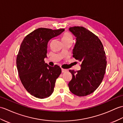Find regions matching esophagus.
Wrapping results in <instances>:
<instances>
[{
    "label": "esophagus",
    "mask_w": 123,
    "mask_h": 123,
    "mask_svg": "<svg viewBox=\"0 0 123 123\" xmlns=\"http://www.w3.org/2000/svg\"><path fill=\"white\" fill-rule=\"evenodd\" d=\"M66 71H67V69H63V68L62 69V73H65V72H66Z\"/></svg>",
    "instance_id": "obj_1"
}]
</instances>
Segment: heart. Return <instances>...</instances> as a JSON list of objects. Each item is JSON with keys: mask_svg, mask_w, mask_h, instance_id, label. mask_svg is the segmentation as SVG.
<instances>
[{"mask_svg": "<svg viewBox=\"0 0 123 123\" xmlns=\"http://www.w3.org/2000/svg\"><path fill=\"white\" fill-rule=\"evenodd\" d=\"M73 37L72 35L69 32H64L62 37V40L63 43L68 42V41L73 42Z\"/></svg>", "mask_w": 123, "mask_h": 123, "instance_id": "obj_1", "label": "heart"}]
</instances>
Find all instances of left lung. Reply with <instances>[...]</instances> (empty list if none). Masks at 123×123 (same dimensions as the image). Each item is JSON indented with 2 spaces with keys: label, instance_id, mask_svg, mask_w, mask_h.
Here are the masks:
<instances>
[{
  "label": "left lung",
  "instance_id": "obj_1",
  "mask_svg": "<svg viewBox=\"0 0 123 123\" xmlns=\"http://www.w3.org/2000/svg\"><path fill=\"white\" fill-rule=\"evenodd\" d=\"M76 37L73 57L81 62V69L69 70L72 78L68 85L70 92L78 96L93 92L104 77L107 61L103 45L96 35L81 26L69 28Z\"/></svg>",
  "mask_w": 123,
  "mask_h": 123
}]
</instances>
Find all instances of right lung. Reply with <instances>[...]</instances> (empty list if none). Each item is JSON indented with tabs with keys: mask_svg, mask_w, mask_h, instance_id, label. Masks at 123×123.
Masks as SVG:
<instances>
[{
	"mask_svg": "<svg viewBox=\"0 0 123 123\" xmlns=\"http://www.w3.org/2000/svg\"><path fill=\"white\" fill-rule=\"evenodd\" d=\"M64 31L63 28H38L27 35L21 43L16 58L18 73L24 88L35 97L45 98L54 92L62 69L57 65L49 66L44 58L49 41Z\"/></svg>",
	"mask_w": 123,
	"mask_h": 123,
	"instance_id": "right-lung-1",
	"label": "right lung"
}]
</instances>
